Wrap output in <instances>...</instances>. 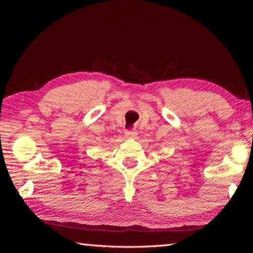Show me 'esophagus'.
<instances>
[{
  "instance_id": "obj_1",
  "label": "esophagus",
  "mask_w": 253,
  "mask_h": 253,
  "mask_svg": "<svg viewBox=\"0 0 253 253\" xmlns=\"http://www.w3.org/2000/svg\"><path fill=\"white\" fill-rule=\"evenodd\" d=\"M137 135H138V132L136 131V129L129 130V131H126V132H125L126 138H136Z\"/></svg>"
}]
</instances>
